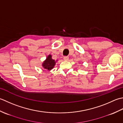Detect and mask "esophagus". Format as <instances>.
<instances>
[{"instance_id":"esophagus-1","label":"esophagus","mask_w":123,"mask_h":123,"mask_svg":"<svg viewBox=\"0 0 123 123\" xmlns=\"http://www.w3.org/2000/svg\"><path fill=\"white\" fill-rule=\"evenodd\" d=\"M68 59H69V57H68V56H65V57H64V61H68Z\"/></svg>"}]
</instances>
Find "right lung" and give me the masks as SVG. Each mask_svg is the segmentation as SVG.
<instances>
[{"label": "right lung", "mask_w": 123, "mask_h": 123, "mask_svg": "<svg viewBox=\"0 0 123 123\" xmlns=\"http://www.w3.org/2000/svg\"><path fill=\"white\" fill-rule=\"evenodd\" d=\"M55 63H56V62H55V60L52 59L51 55H49L46 58V61L44 62L43 64H42V66H43L44 68L50 71V70L53 68Z\"/></svg>", "instance_id": "obj_1"}]
</instances>
